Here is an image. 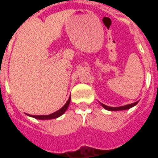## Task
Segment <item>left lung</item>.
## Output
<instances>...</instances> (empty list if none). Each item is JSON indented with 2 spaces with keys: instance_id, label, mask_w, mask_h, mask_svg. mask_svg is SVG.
Returning a JSON list of instances; mask_svg holds the SVG:
<instances>
[{
  "instance_id": "obj_1",
  "label": "left lung",
  "mask_w": 158,
  "mask_h": 158,
  "mask_svg": "<svg viewBox=\"0 0 158 158\" xmlns=\"http://www.w3.org/2000/svg\"><path fill=\"white\" fill-rule=\"evenodd\" d=\"M138 103V102H136L135 103H131V104H129V105H125V106H117V107H113V106H106L105 104L103 103H101V105L105 108L106 110H108V111H122V110H127L131 108L133 106H135Z\"/></svg>"
}]
</instances>
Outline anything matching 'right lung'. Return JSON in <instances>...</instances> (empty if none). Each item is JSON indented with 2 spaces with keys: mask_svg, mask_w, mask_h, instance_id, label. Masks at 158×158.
<instances>
[{
  "mask_svg": "<svg viewBox=\"0 0 158 158\" xmlns=\"http://www.w3.org/2000/svg\"><path fill=\"white\" fill-rule=\"evenodd\" d=\"M70 101H71V97H69V100L67 101V102H66L65 105L62 106L61 109H59L58 111H56V112L52 113V114H49V115H29V116L32 117V118H35L36 119H40V120H48V119L56 118H58V117L62 116V114L65 113L66 110L68 109V107H69Z\"/></svg>",
  "mask_w": 158,
  "mask_h": 158,
  "instance_id": "obj_1",
  "label": "right lung"
}]
</instances>
